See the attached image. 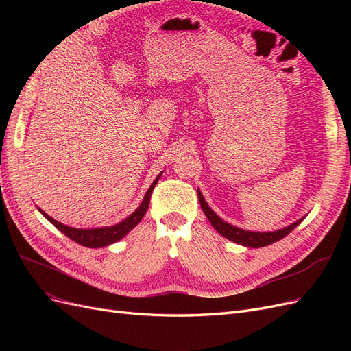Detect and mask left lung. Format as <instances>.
I'll return each instance as SVG.
<instances>
[{
  "instance_id": "8db88e82",
  "label": "left lung",
  "mask_w": 351,
  "mask_h": 351,
  "mask_svg": "<svg viewBox=\"0 0 351 351\" xmlns=\"http://www.w3.org/2000/svg\"><path fill=\"white\" fill-rule=\"evenodd\" d=\"M197 197H199V202H200L202 210L205 212V215L209 219L212 227H214L222 237H226V239L234 241L237 244H241V246H246V247L256 249V247L269 246V244L281 240L287 234H290V232L306 218V217H303L300 219H297L295 222H293V224L287 226L284 228H280V230H275V231H265V232L249 231V230H243V228L232 226V224H230V222H227V221L222 219L221 217H218L215 212L209 208L208 202L205 200L204 195H202L199 189H197Z\"/></svg>"
}]
</instances>
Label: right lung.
Segmentation results:
<instances>
[{
  "mask_svg": "<svg viewBox=\"0 0 351 351\" xmlns=\"http://www.w3.org/2000/svg\"><path fill=\"white\" fill-rule=\"evenodd\" d=\"M161 176H162V171L158 174V177L154 180L151 187L147 189V192L142 200V204L139 205V208H137L132 215H129L125 219H123L121 222H119V224H115V226L99 227V228H74V227L61 224V222L56 221L54 218H51L48 214H45V212L39 208H38V210L51 222L52 226L57 227L62 232V234H66L69 239L82 244V246H84V247L98 249V247H104V246H110V244L125 237L127 232H130L137 224H139L141 219L146 214L147 206H149L151 195L158 183V180L161 178Z\"/></svg>",
  "mask_w": 351,
  "mask_h": 351,
  "instance_id": "1",
  "label": "right lung"
}]
</instances>
